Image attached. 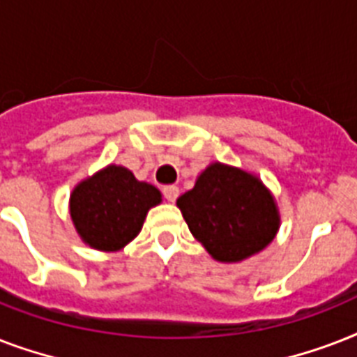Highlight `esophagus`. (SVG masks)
<instances>
[{
	"label": "esophagus",
	"instance_id": "1",
	"mask_svg": "<svg viewBox=\"0 0 357 357\" xmlns=\"http://www.w3.org/2000/svg\"><path fill=\"white\" fill-rule=\"evenodd\" d=\"M162 195H165V198H167L168 202H176V198L179 196V187H176V185H168V187H165L162 189Z\"/></svg>",
	"mask_w": 357,
	"mask_h": 357
}]
</instances>
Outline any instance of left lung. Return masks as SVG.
Returning <instances> with one entry per match:
<instances>
[{
    "mask_svg": "<svg viewBox=\"0 0 357 357\" xmlns=\"http://www.w3.org/2000/svg\"><path fill=\"white\" fill-rule=\"evenodd\" d=\"M190 234L220 263L259 254L280 229L276 198L255 174L211 162L176 202Z\"/></svg>",
    "mask_w": 357,
    "mask_h": 357,
    "instance_id": "left-lung-1",
    "label": "left lung"
}]
</instances>
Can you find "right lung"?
I'll return each instance as SVG.
<instances>
[{"mask_svg": "<svg viewBox=\"0 0 357 357\" xmlns=\"http://www.w3.org/2000/svg\"><path fill=\"white\" fill-rule=\"evenodd\" d=\"M162 202L161 190L139 181L120 165H107L75 185L70 195V218L86 246L119 252L142 229L146 215Z\"/></svg>", "mask_w": 357, "mask_h": 357, "instance_id": "add662e5", "label": "right lung"}]
</instances>
